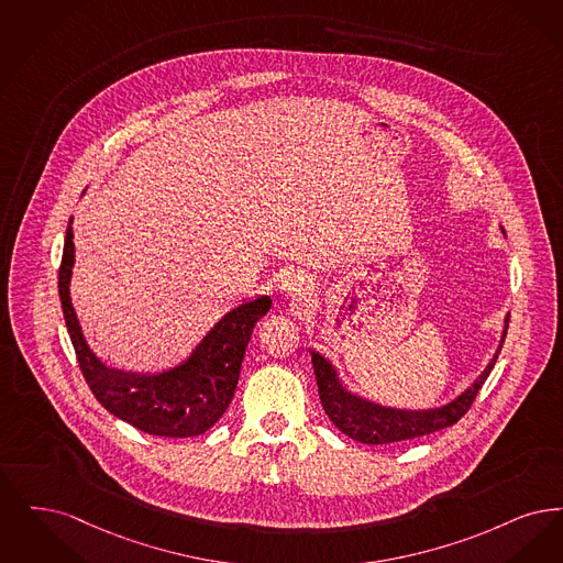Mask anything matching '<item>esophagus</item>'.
<instances>
[{"label":"esophagus","instance_id":"obj_1","mask_svg":"<svg viewBox=\"0 0 563 563\" xmlns=\"http://www.w3.org/2000/svg\"><path fill=\"white\" fill-rule=\"evenodd\" d=\"M313 292V282L309 279V275L300 273V271H288L282 279V294L292 300V302H300L307 296Z\"/></svg>","mask_w":563,"mask_h":563}]
</instances>
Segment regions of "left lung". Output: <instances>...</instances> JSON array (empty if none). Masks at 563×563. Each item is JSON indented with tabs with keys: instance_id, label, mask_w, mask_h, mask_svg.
<instances>
[{
	"instance_id": "left-lung-1",
	"label": "left lung",
	"mask_w": 563,
	"mask_h": 563,
	"mask_svg": "<svg viewBox=\"0 0 563 563\" xmlns=\"http://www.w3.org/2000/svg\"><path fill=\"white\" fill-rule=\"evenodd\" d=\"M507 328H509V316L505 318L503 339H500L494 357L489 360L486 369L475 378V383L471 387H466L465 391L461 393L456 399H452L450 404L433 408V410H397V408H387V406L367 401L355 393L346 391L336 374V367L316 351H311V362H313V372L318 378L321 406H323L328 418L343 431L344 435H349L351 440L367 443V445L415 440V438L441 431L445 427H452L468 412L473 399L484 387L492 367L498 360L503 343H505Z\"/></svg>"
}]
</instances>
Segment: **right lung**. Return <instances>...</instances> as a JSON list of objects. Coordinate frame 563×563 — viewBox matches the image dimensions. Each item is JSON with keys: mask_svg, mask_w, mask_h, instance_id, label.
<instances>
[{"mask_svg": "<svg viewBox=\"0 0 563 563\" xmlns=\"http://www.w3.org/2000/svg\"><path fill=\"white\" fill-rule=\"evenodd\" d=\"M71 224L74 219L69 220L63 247L58 294L75 355L90 391L111 415L148 435H201L224 415L233 399L245 346L256 321L269 313V296H258L231 309L178 366L155 374L107 367L86 343L69 296L75 263Z\"/></svg>", "mask_w": 563, "mask_h": 563, "instance_id": "right-lung-1", "label": "right lung"}]
</instances>
